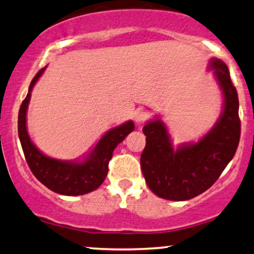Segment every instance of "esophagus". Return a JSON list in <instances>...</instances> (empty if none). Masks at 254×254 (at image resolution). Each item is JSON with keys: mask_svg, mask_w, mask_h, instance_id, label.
<instances>
[{"mask_svg": "<svg viewBox=\"0 0 254 254\" xmlns=\"http://www.w3.org/2000/svg\"><path fill=\"white\" fill-rule=\"evenodd\" d=\"M148 118H150V115H148L147 112H144V110H141V112H138V114L135 116V122L138 126H141V125H144L146 121L148 120Z\"/></svg>", "mask_w": 254, "mask_h": 254, "instance_id": "esophagus-1", "label": "esophagus"}]
</instances>
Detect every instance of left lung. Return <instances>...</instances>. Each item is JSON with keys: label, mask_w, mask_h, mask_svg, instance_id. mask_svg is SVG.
Instances as JSON below:
<instances>
[{"label": "left lung", "mask_w": 254, "mask_h": 254, "mask_svg": "<svg viewBox=\"0 0 254 254\" xmlns=\"http://www.w3.org/2000/svg\"><path fill=\"white\" fill-rule=\"evenodd\" d=\"M209 70L222 91L223 109L213 128L197 142L175 148L168 127L156 118L145 125L146 146L140 164L150 189L170 201H187L213 186L233 159L240 140L238 92L227 65L211 58Z\"/></svg>", "instance_id": "obj_1"}]
</instances>
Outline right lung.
Returning <instances> with one entry per match:
<instances>
[{"label":"right lung","instance_id":"1","mask_svg":"<svg viewBox=\"0 0 254 254\" xmlns=\"http://www.w3.org/2000/svg\"><path fill=\"white\" fill-rule=\"evenodd\" d=\"M45 68L46 66L41 68L32 79L28 94L19 110L17 130H19L23 154L33 175L50 190L66 196L84 195L96 190L106 180V176L108 174V164L113 157V152L116 146L124 141L128 134L134 130V124L133 121H127L108 130L97 142L94 150L82 162L59 160L47 157L33 144L26 126V115L31 100L32 89L44 73Z\"/></svg>","mask_w":254,"mask_h":254}]
</instances>
